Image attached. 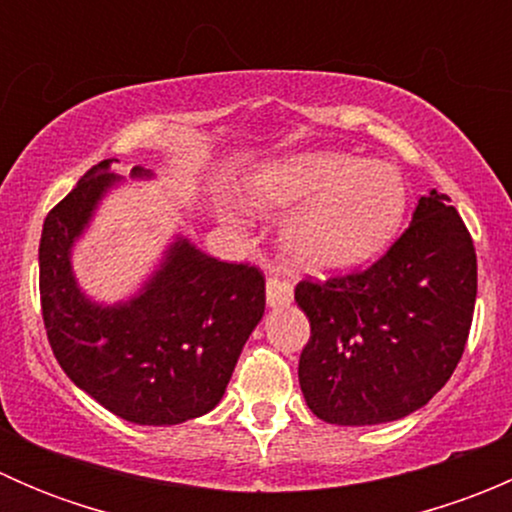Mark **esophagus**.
<instances>
[{"instance_id": "obj_1", "label": "esophagus", "mask_w": 512, "mask_h": 512, "mask_svg": "<svg viewBox=\"0 0 512 512\" xmlns=\"http://www.w3.org/2000/svg\"><path fill=\"white\" fill-rule=\"evenodd\" d=\"M292 297L294 289L287 280L275 275L267 277V304H270V307H285V304L292 302Z\"/></svg>"}]
</instances>
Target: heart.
<instances>
[{
  "label": "heart",
  "mask_w": 512,
  "mask_h": 512,
  "mask_svg": "<svg viewBox=\"0 0 512 512\" xmlns=\"http://www.w3.org/2000/svg\"><path fill=\"white\" fill-rule=\"evenodd\" d=\"M260 210H299L282 235L287 260L307 272L361 265L384 250L406 213V185L386 163L307 153L272 165L252 183Z\"/></svg>",
  "instance_id": "1"
}]
</instances>
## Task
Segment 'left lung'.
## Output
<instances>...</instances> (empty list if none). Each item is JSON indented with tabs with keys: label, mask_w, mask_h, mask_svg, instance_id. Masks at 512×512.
<instances>
[{
	"label": "left lung",
	"mask_w": 512,
	"mask_h": 512,
	"mask_svg": "<svg viewBox=\"0 0 512 512\" xmlns=\"http://www.w3.org/2000/svg\"><path fill=\"white\" fill-rule=\"evenodd\" d=\"M443 193L418 200L411 225L366 270L302 280L309 317L299 386L314 416L374 426L421 409L466 352L478 292L473 237Z\"/></svg>",
	"instance_id": "1"
}]
</instances>
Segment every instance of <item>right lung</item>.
Listing matches in <instances>:
<instances>
[{"mask_svg": "<svg viewBox=\"0 0 512 512\" xmlns=\"http://www.w3.org/2000/svg\"><path fill=\"white\" fill-rule=\"evenodd\" d=\"M111 160L96 163L46 215L41 317L61 369L103 409L141 426H173L220 404L265 314V277L255 265L220 262L178 240L136 299L118 307L89 302L71 275L69 252L113 183Z\"/></svg>", "mask_w": 512, "mask_h": 512, "instance_id": "add662e5", "label": "right lung"}]
</instances>
